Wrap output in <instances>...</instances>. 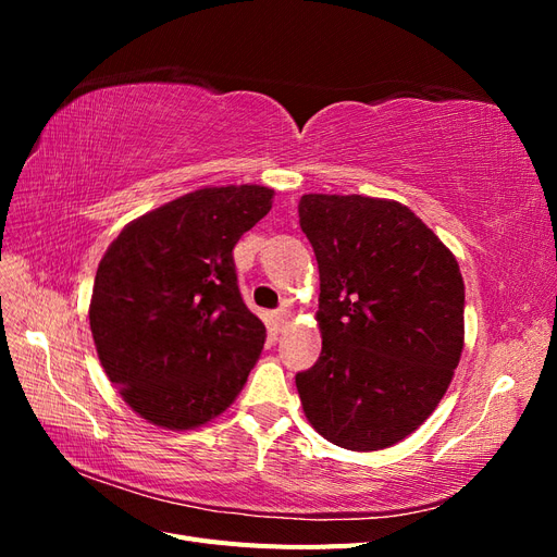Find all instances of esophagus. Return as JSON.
<instances>
[{"label":"esophagus","mask_w":557,"mask_h":557,"mask_svg":"<svg viewBox=\"0 0 557 557\" xmlns=\"http://www.w3.org/2000/svg\"><path fill=\"white\" fill-rule=\"evenodd\" d=\"M290 318H293V309L290 307H281V309H276L274 311V320H276V325L278 327H285L290 323Z\"/></svg>","instance_id":"esophagus-1"}]
</instances>
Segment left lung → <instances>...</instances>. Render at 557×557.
<instances>
[{
    "label": "left lung",
    "mask_w": 557,
    "mask_h": 557,
    "mask_svg": "<svg viewBox=\"0 0 557 557\" xmlns=\"http://www.w3.org/2000/svg\"><path fill=\"white\" fill-rule=\"evenodd\" d=\"M299 225L320 274L318 362L295 376L309 423L348 450H381L425 423L465 342L458 260L409 209L305 195Z\"/></svg>",
    "instance_id": "1"
}]
</instances>
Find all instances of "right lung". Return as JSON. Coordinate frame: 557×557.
<instances>
[{"instance_id":"obj_1","label":"right lung","mask_w":557,"mask_h":557,"mask_svg":"<svg viewBox=\"0 0 557 557\" xmlns=\"http://www.w3.org/2000/svg\"><path fill=\"white\" fill-rule=\"evenodd\" d=\"M262 185L201 188L132 221L97 267L90 330L109 381L148 423L221 416L264 346L232 250L272 209Z\"/></svg>"}]
</instances>
